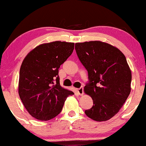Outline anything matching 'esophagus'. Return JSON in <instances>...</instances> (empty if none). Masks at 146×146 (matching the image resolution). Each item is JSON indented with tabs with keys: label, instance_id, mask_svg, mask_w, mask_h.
<instances>
[{
	"label": "esophagus",
	"instance_id": "obj_1",
	"mask_svg": "<svg viewBox=\"0 0 146 146\" xmlns=\"http://www.w3.org/2000/svg\"><path fill=\"white\" fill-rule=\"evenodd\" d=\"M77 92L80 95H83L84 94V88L83 87H81V88H76Z\"/></svg>",
	"mask_w": 146,
	"mask_h": 146
}]
</instances>
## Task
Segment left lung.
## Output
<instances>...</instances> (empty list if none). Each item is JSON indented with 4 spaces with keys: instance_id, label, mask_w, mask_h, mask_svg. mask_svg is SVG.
<instances>
[{
    "instance_id": "8db88e82",
    "label": "left lung",
    "mask_w": 146,
    "mask_h": 146,
    "mask_svg": "<svg viewBox=\"0 0 146 146\" xmlns=\"http://www.w3.org/2000/svg\"><path fill=\"white\" fill-rule=\"evenodd\" d=\"M75 50L90 81L84 90L93 101L85 114L94 121H107L119 111L131 90L126 58L119 48L102 41L77 42Z\"/></svg>"
}]
</instances>
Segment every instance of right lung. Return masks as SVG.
<instances>
[{"mask_svg":"<svg viewBox=\"0 0 146 146\" xmlns=\"http://www.w3.org/2000/svg\"><path fill=\"white\" fill-rule=\"evenodd\" d=\"M74 43L55 41L37 46L27 55L20 69L18 94L35 119L48 121L59 115L73 91L60 84L58 68L74 49Z\"/></svg>","mask_w":146,"mask_h":146,"instance_id":"add662e5","label":"right lung"}]
</instances>
